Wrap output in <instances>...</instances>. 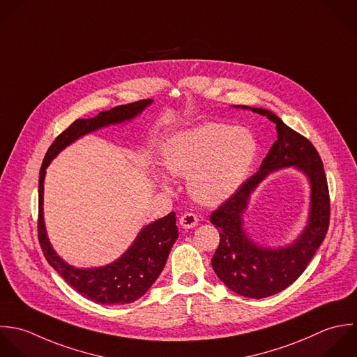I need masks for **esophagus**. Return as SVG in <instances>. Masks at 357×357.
<instances>
[{
	"mask_svg": "<svg viewBox=\"0 0 357 357\" xmlns=\"http://www.w3.org/2000/svg\"><path fill=\"white\" fill-rule=\"evenodd\" d=\"M197 222H199V218H197V215L193 214V213H185V214L181 217V220H179V224L182 225V228H186V229L196 227Z\"/></svg>",
	"mask_w": 357,
	"mask_h": 357,
	"instance_id": "esophagus-1",
	"label": "esophagus"
}]
</instances>
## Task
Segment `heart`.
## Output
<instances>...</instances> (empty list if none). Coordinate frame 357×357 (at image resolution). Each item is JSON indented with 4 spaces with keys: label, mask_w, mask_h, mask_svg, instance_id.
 Returning <instances> with one entry per match:
<instances>
[{
    "label": "heart",
    "mask_w": 357,
    "mask_h": 357,
    "mask_svg": "<svg viewBox=\"0 0 357 357\" xmlns=\"http://www.w3.org/2000/svg\"><path fill=\"white\" fill-rule=\"evenodd\" d=\"M257 154V140L246 128L207 122L171 136L162 147L172 175L189 176L190 195L206 204L229 199L243 183Z\"/></svg>",
    "instance_id": "1"
}]
</instances>
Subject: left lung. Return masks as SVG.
<instances>
[{"label":"left lung","instance_id":"obj_1","mask_svg":"<svg viewBox=\"0 0 357 357\" xmlns=\"http://www.w3.org/2000/svg\"><path fill=\"white\" fill-rule=\"evenodd\" d=\"M277 125L278 139L263 160L260 169L210 215L220 229V246L211 266L217 277L235 294L261 299L292 285L306 270L323 243L330 225V192L321 157L309 139L285 125L281 118L264 108H252ZM295 165L311 179L312 208L310 225L294 245L282 250L260 248L241 229V214L250 193L268 174Z\"/></svg>","mask_w":357,"mask_h":357}]
</instances>
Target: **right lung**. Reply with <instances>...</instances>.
I'll use <instances>...</instances> for the list:
<instances>
[{
	"label": "right lung",
	"instance_id": "add662e5",
	"mask_svg": "<svg viewBox=\"0 0 357 357\" xmlns=\"http://www.w3.org/2000/svg\"><path fill=\"white\" fill-rule=\"evenodd\" d=\"M153 100L118 105L109 111L100 112L96 118L76 119L62 133L56 136L48 147L38 178V218L37 235L44 257L48 264L83 298L98 305H126L142 298L161 274L172 245L178 239L175 213L157 220L143 228L132 248L115 263L100 267L80 270L68 266L52 250L45 235L43 220V183L45 168L51 160L68 144L80 136L102 126L123 122L140 114Z\"/></svg>",
	"mask_w": 357,
	"mask_h": 357
}]
</instances>
